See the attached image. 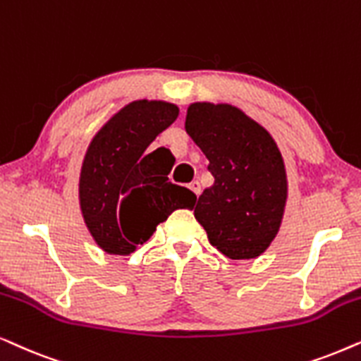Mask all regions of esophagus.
<instances>
[{"label": "esophagus", "mask_w": 361, "mask_h": 361, "mask_svg": "<svg viewBox=\"0 0 361 361\" xmlns=\"http://www.w3.org/2000/svg\"><path fill=\"white\" fill-rule=\"evenodd\" d=\"M190 190L193 191V193H195L196 196H200V193H201V185H200V181H198V180L191 181V183H190Z\"/></svg>", "instance_id": "esophagus-1"}]
</instances>
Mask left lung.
Here are the masks:
<instances>
[{
	"label": "left lung",
	"mask_w": 361,
	"mask_h": 361,
	"mask_svg": "<svg viewBox=\"0 0 361 361\" xmlns=\"http://www.w3.org/2000/svg\"><path fill=\"white\" fill-rule=\"evenodd\" d=\"M185 128L214 176L195 218L226 257L261 256L277 236L287 200L284 160L271 133L238 107L209 102L190 105Z\"/></svg>",
	"instance_id": "left-lung-1"
}]
</instances>
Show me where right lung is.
Here are the masks:
<instances>
[{
	"mask_svg": "<svg viewBox=\"0 0 361 361\" xmlns=\"http://www.w3.org/2000/svg\"><path fill=\"white\" fill-rule=\"evenodd\" d=\"M176 105L135 100L97 132L84 157L80 209L95 243L127 256L155 233L175 209L193 208L196 195L168 181L150 143L178 117Z\"/></svg>",
	"mask_w": 361,
	"mask_h": 361,
	"instance_id": "right-lung-1",
	"label": "right lung"
}]
</instances>
